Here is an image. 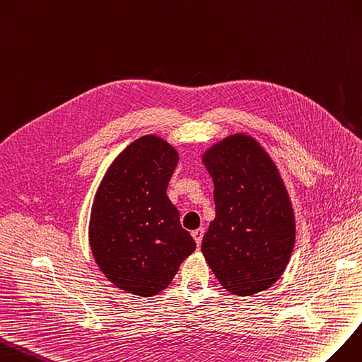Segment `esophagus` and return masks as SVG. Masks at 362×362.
<instances>
[{
    "label": "esophagus",
    "mask_w": 362,
    "mask_h": 362,
    "mask_svg": "<svg viewBox=\"0 0 362 362\" xmlns=\"http://www.w3.org/2000/svg\"><path fill=\"white\" fill-rule=\"evenodd\" d=\"M203 235H204V229H203V227H200V229H197V230H194V232H192V236H194L195 243H197V247H200V244H202Z\"/></svg>",
    "instance_id": "34e87169"
}]
</instances>
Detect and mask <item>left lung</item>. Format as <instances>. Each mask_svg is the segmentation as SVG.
Here are the masks:
<instances>
[{"label":"left lung","instance_id":"obj_1","mask_svg":"<svg viewBox=\"0 0 362 362\" xmlns=\"http://www.w3.org/2000/svg\"><path fill=\"white\" fill-rule=\"evenodd\" d=\"M215 220L202 252L224 290L252 296L282 276L296 243L290 197L274 162L252 136L232 135L204 153Z\"/></svg>","mask_w":362,"mask_h":362}]
</instances>
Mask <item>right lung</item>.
I'll list each match as a JSON object with an SVG mask.
<instances>
[{
	"label": "right lung",
	"mask_w": 362,
	"mask_h": 362,
	"mask_svg": "<svg viewBox=\"0 0 362 362\" xmlns=\"http://www.w3.org/2000/svg\"><path fill=\"white\" fill-rule=\"evenodd\" d=\"M179 154L154 135L133 141L112 162L92 203L89 243L100 270L132 294L171 284L195 241L167 195Z\"/></svg>",
	"instance_id": "obj_1"
}]
</instances>
